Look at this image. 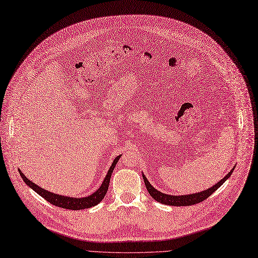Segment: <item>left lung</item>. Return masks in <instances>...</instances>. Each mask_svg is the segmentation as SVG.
I'll use <instances>...</instances> for the list:
<instances>
[{"mask_svg":"<svg viewBox=\"0 0 258 258\" xmlns=\"http://www.w3.org/2000/svg\"><path fill=\"white\" fill-rule=\"evenodd\" d=\"M233 170H234V168L232 169V171H230V172L226 174L225 177H223L220 182H218L212 188L206 189L202 192L187 195V196H170V195H166V194H161L160 191H158V190H156L153 186L150 184V182L144 174H142V177H144L145 184L147 186V189H148L150 196L154 200H156L157 202L166 204V205H172V206H188V205H195L198 203H201L209 196H212L216 191V190L220 187L228 177L231 176Z\"/></svg>","mask_w":258,"mask_h":258,"instance_id":"8db88e82","label":"left lung"}]
</instances>
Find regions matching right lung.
<instances>
[{
    "label": "right lung",
    "mask_w": 258,
    "mask_h": 258,
    "mask_svg": "<svg viewBox=\"0 0 258 258\" xmlns=\"http://www.w3.org/2000/svg\"><path fill=\"white\" fill-rule=\"evenodd\" d=\"M120 156H118L117 158H114V160L112 161V165L110 166L109 170H108V173L105 177V179L103 180V183L101 185V187L97 190V191L93 192L92 195H90L89 197H86V198H81V199H76V198H69V197H63V196H59V195H56V194H52L50 191H47L45 189H42L41 187L37 186L36 184H34L33 182H31L30 179H28L20 170H19V172H20L21 177L23 178L24 183L27 184L30 186L34 191H36L38 195L41 196L44 200H46L47 202H50L51 204L55 205V206H58L61 208H66V209H72V211H80V209H85V208H90L92 206H95L97 204H99L103 198L106 195L107 190H108V186H109V180H110V176L112 171L116 167V164L118 163Z\"/></svg>",
    "instance_id": "1"
}]
</instances>
